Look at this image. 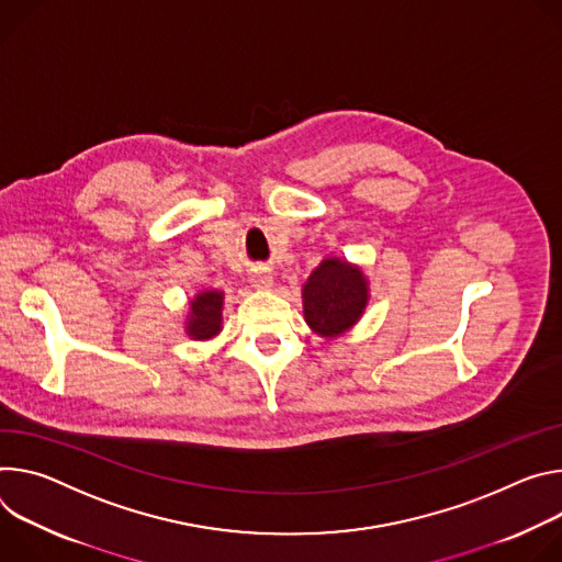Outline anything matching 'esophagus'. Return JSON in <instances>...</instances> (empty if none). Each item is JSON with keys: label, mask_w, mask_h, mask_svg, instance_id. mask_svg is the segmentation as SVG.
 <instances>
[{"label": "esophagus", "mask_w": 562, "mask_h": 562, "mask_svg": "<svg viewBox=\"0 0 562 562\" xmlns=\"http://www.w3.org/2000/svg\"><path fill=\"white\" fill-rule=\"evenodd\" d=\"M272 283H274V279H272V272H270V270H266V268L255 270V274H252V285H255V288H259V290H270Z\"/></svg>", "instance_id": "34e87169"}]
</instances>
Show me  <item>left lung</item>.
<instances>
[{"instance_id":"left-lung-1","label":"left lung","mask_w":562,"mask_h":562,"mask_svg":"<svg viewBox=\"0 0 562 562\" xmlns=\"http://www.w3.org/2000/svg\"><path fill=\"white\" fill-rule=\"evenodd\" d=\"M368 281L361 268L328 257L303 283L305 324L322 337H339L363 315Z\"/></svg>"}]
</instances>
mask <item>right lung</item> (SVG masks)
I'll return each mask as SVG.
<instances>
[{
  "instance_id": "obj_1",
  "label": "right lung",
  "mask_w": 562,
  "mask_h": 562,
  "mask_svg": "<svg viewBox=\"0 0 562 562\" xmlns=\"http://www.w3.org/2000/svg\"><path fill=\"white\" fill-rule=\"evenodd\" d=\"M223 328V292L203 290L190 301V315H187L184 330L192 339L205 341L221 333Z\"/></svg>"
}]
</instances>
